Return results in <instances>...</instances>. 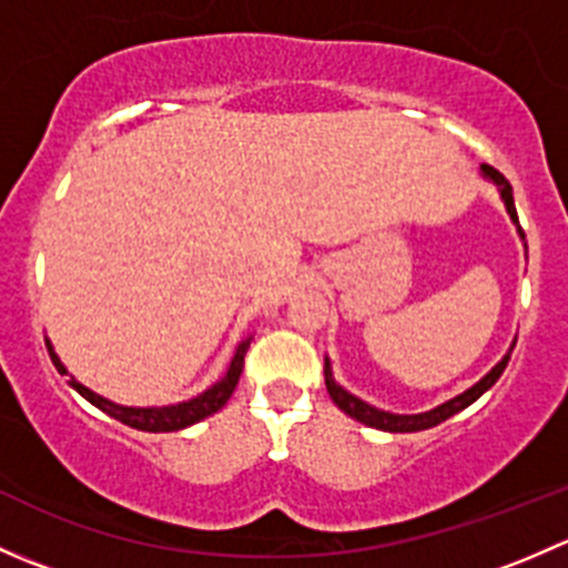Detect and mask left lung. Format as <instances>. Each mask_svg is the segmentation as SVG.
<instances>
[{
	"label": "left lung",
	"mask_w": 568,
	"mask_h": 568,
	"mask_svg": "<svg viewBox=\"0 0 568 568\" xmlns=\"http://www.w3.org/2000/svg\"><path fill=\"white\" fill-rule=\"evenodd\" d=\"M480 170H484L486 178H491V181H495L497 186H500V194H503V200H506L508 214H511L514 222H519L517 220V209H514L511 183L506 181V175L497 173V170L489 168V164H484V168H480ZM519 236L525 239V233L519 231ZM508 359H511V352H508L506 357H503L500 363H497L495 368H491L489 374H486L484 379L478 382V385H473V387H469V390H464L462 395H456V398H450L448 404L437 406V409L420 412V415H393V412H382V409H376V406L365 404V400L354 398L352 393H346L341 385H335V379H332L329 359H326V363H324V382H326V390H329V398L335 400V404L341 406V409L346 412V415H352L354 420L365 423V426H371V428H382V432H400V434H404V432H423V428L439 426V423L448 420L450 415H456V412L467 409V406L473 404V400H478L480 395L489 390V387L495 385L497 379H500L503 371H506V365H508Z\"/></svg>",
	"instance_id": "1"
}]
</instances>
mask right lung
<instances>
[{
  "instance_id": "add662e5",
  "label": "right lung",
  "mask_w": 568,
  "mask_h": 568,
  "mask_svg": "<svg viewBox=\"0 0 568 568\" xmlns=\"http://www.w3.org/2000/svg\"><path fill=\"white\" fill-rule=\"evenodd\" d=\"M45 348H49V357H51V363H54V368L60 371V374H68L65 365L60 363V357H57L54 348H51V343H45ZM247 348H250V341H244L242 346L236 348V357H233L227 374L222 376L214 387H209V390H205L203 395H197V398L183 400V404H175V406H151V409H134V406H120V404H112V400L101 398V395H95L84 385H79L77 379H71V387L77 393H82L90 404L99 406L101 412L112 415L114 420L125 423V426L140 428V432H178V428H186V426H192V423L203 420V417L214 415L216 409H222V406L227 404V398H231L233 390H236L239 376H242V371H244V354H247Z\"/></svg>"
}]
</instances>
